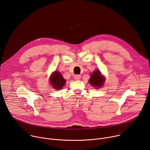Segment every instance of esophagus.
<instances>
[{
	"mask_svg": "<svg viewBox=\"0 0 150 150\" xmlns=\"http://www.w3.org/2000/svg\"><path fill=\"white\" fill-rule=\"evenodd\" d=\"M74 78L75 80H79L81 79V76L79 75H75Z\"/></svg>",
	"mask_w": 150,
	"mask_h": 150,
	"instance_id": "esophagus-1",
	"label": "esophagus"
}]
</instances>
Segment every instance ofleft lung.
I'll return each instance as SVG.
<instances>
[{"label":"left lung","instance_id":"1","mask_svg":"<svg viewBox=\"0 0 150 150\" xmlns=\"http://www.w3.org/2000/svg\"><path fill=\"white\" fill-rule=\"evenodd\" d=\"M88 82L93 87L100 88L103 86L105 82V78L101 74L100 71L97 69L94 71L91 74Z\"/></svg>","mask_w":150,"mask_h":150}]
</instances>
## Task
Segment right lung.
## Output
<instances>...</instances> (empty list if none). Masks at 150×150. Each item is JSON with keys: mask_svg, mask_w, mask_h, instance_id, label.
<instances>
[{"mask_svg": "<svg viewBox=\"0 0 150 150\" xmlns=\"http://www.w3.org/2000/svg\"><path fill=\"white\" fill-rule=\"evenodd\" d=\"M50 82L52 86L56 90L62 88L66 83L65 79L62 76L60 72L54 71L50 77Z\"/></svg>", "mask_w": 150, "mask_h": 150, "instance_id": "1", "label": "right lung"}]
</instances>
